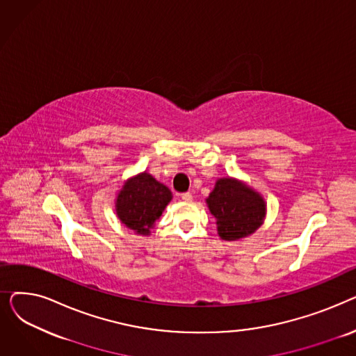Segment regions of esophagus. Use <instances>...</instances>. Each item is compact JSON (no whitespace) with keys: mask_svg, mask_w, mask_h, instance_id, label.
Here are the masks:
<instances>
[{"mask_svg":"<svg viewBox=\"0 0 356 356\" xmlns=\"http://www.w3.org/2000/svg\"><path fill=\"white\" fill-rule=\"evenodd\" d=\"M180 197H181V200H186V202H189V200H192V199H193V196H192V193H191V192H184V193H181V195H180Z\"/></svg>","mask_w":356,"mask_h":356,"instance_id":"34e87169","label":"esophagus"}]
</instances>
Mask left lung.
<instances>
[{"mask_svg": "<svg viewBox=\"0 0 356 356\" xmlns=\"http://www.w3.org/2000/svg\"><path fill=\"white\" fill-rule=\"evenodd\" d=\"M216 219L218 234L225 241L255 232L266 215V203L257 192L234 179H220L207 199Z\"/></svg>", "mask_w": 356, "mask_h": 356, "instance_id": "8db88e82", "label": "left lung"}]
</instances>
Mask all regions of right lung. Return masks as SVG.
<instances>
[{"label":"right lung","mask_w":356,"mask_h":356,"mask_svg":"<svg viewBox=\"0 0 356 356\" xmlns=\"http://www.w3.org/2000/svg\"><path fill=\"white\" fill-rule=\"evenodd\" d=\"M172 192L148 173L128 180L117 199V215L124 225L147 235L161 216Z\"/></svg>","instance_id":"right-lung-1"}]
</instances>
